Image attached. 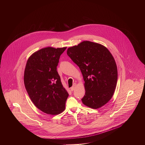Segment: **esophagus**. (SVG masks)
I'll use <instances>...</instances> for the list:
<instances>
[{
	"mask_svg": "<svg viewBox=\"0 0 145 145\" xmlns=\"http://www.w3.org/2000/svg\"><path fill=\"white\" fill-rule=\"evenodd\" d=\"M76 84H73V86L71 88V91H73V90L75 89V87H76Z\"/></svg>",
	"mask_w": 145,
	"mask_h": 145,
	"instance_id": "34e87169",
	"label": "esophagus"
}]
</instances>
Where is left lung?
<instances>
[{"label":"left lung","mask_w":145,"mask_h":145,"mask_svg":"<svg viewBox=\"0 0 145 145\" xmlns=\"http://www.w3.org/2000/svg\"><path fill=\"white\" fill-rule=\"evenodd\" d=\"M67 54L79 66L85 82L83 103L97 109L107 103L114 95L117 82V69L106 47L84 41L67 49Z\"/></svg>","instance_id":"left-lung-1"}]
</instances>
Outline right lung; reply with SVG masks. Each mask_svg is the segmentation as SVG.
I'll return each instance as SVG.
<instances>
[{"mask_svg": "<svg viewBox=\"0 0 145 145\" xmlns=\"http://www.w3.org/2000/svg\"><path fill=\"white\" fill-rule=\"evenodd\" d=\"M66 49L48 47L35 52L28 58L24 70V83L29 96L39 109L49 115L63 111L69 97L56 70Z\"/></svg>", "mask_w": 145, "mask_h": 145, "instance_id": "1", "label": "right lung"}]
</instances>
